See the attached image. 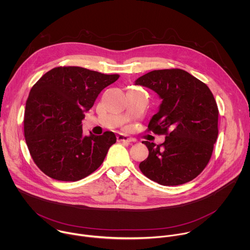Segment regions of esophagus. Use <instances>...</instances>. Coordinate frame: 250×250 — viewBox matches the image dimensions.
Masks as SVG:
<instances>
[{
    "instance_id": "34e87169",
    "label": "esophagus",
    "mask_w": 250,
    "mask_h": 250,
    "mask_svg": "<svg viewBox=\"0 0 250 250\" xmlns=\"http://www.w3.org/2000/svg\"><path fill=\"white\" fill-rule=\"evenodd\" d=\"M116 139H117V142H123V143H128L133 142L131 138H129L128 136L123 135V134H119V135L116 137Z\"/></svg>"
}]
</instances>
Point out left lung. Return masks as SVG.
Instances as JSON below:
<instances>
[{
	"label": "left lung",
	"instance_id": "1",
	"mask_svg": "<svg viewBox=\"0 0 250 250\" xmlns=\"http://www.w3.org/2000/svg\"><path fill=\"white\" fill-rule=\"evenodd\" d=\"M135 84L152 89L162 99L148 129L167 136L160 145L143 142L149 155L140 164L142 172L163 186L197 177L211 159L218 135V109L210 88L182 69L149 72Z\"/></svg>",
	"mask_w": 250,
	"mask_h": 250
}]
</instances>
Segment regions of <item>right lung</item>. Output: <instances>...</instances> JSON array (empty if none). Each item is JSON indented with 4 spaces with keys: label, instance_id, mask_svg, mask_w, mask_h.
<instances>
[{
    "label": "right lung",
    "instance_id": "1",
    "mask_svg": "<svg viewBox=\"0 0 250 250\" xmlns=\"http://www.w3.org/2000/svg\"><path fill=\"white\" fill-rule=\"evenodd\" d=\"M118 78L79 66L56 67L32 87L25 139L34 162L47 176L74 182L102 165L116 137L112 132L83 136L82 120L100 92Z\"/></svg>",
    "mask_w": 250,
    "mask_h": 250
}]
</instances>
